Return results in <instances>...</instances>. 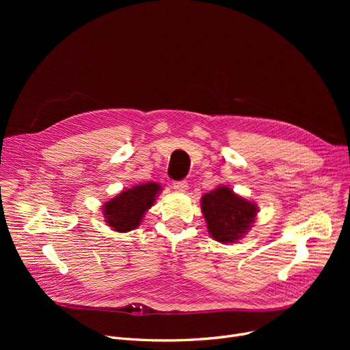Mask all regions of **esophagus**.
Instances as JSON below:
<instances>
[{
  "instance_id": "obj_1",
  "label": "esophagus",
  "mask_w": 350,
  "mask_h": 350,
  "mask_svg": "<svg viewBox=\"0 0 350 350\" xmlns=\"http://www.w3.org/2000/svg\"><path fill=\"white\" fill-rule=\"evenodd\" d=\"M173 187H174V190H176V191H180V193H183V191H186V190L189 189V185H187V181L181 180V181H174Z\"/></svg>"
}]
</instances>
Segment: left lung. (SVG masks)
I'll return each mask as SVG.
<instances>
[{
    "label": "left lung",
    "mask_w": 350,
    "mask_h": 350,
    "mask_svg": "<svg viewBox=\"0 0 350 350\" xmlns=\"http://www.w3.org/2000/svg\"><path fill=\"white\" fill-rule=\"evenodd\" d=\"M201 211L214 240L231 244L241 240L252 227L258 208L241 196H237L232 189L219 186L201 198Z\"/></svg>",
    "instance_id": "obj_1"
}]
</instances>
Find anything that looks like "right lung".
Returning a JSON list of instances; mask_svg holds the SVG:
<instances>
[{
  "label": "right lung",
  "instance_id": "right-lung-1",
  "mask_svg": "<svg viewBox=\"0 0 350 350\" xmlns=\"http://www.w3.org/2000/svg\"><path fill=\"white\" fill-rule=\"evenodd\" d=\"M157 183H146L122 191L103 206V215L109 227L118 232H127L140 226L144 213L153 204L160 191Z\"/></svg>",
  "mask_w": 350,
  "mask_h": 350
}]
</instances>
